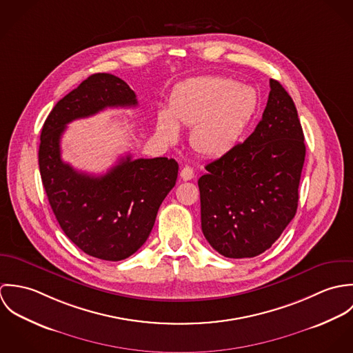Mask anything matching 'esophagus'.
Returning a JSON list of instances; mask_svg holds the SVG:
<instances>
[{"instance_id":"esophagus-1","label":"esophagus","mask_w":353,"mask_h":353,"mask_svg":"<svg viewBox=\"0 0 353 353\" xmlns=\"http://www.w3.org/2000/svg\"><path fill=\"white\" fill-rule=\"evenodd\" d=\"M181 178L183 181H190L194 178V171L190 165H185L182 170H181Z\"/></svg>"}]
</instances>
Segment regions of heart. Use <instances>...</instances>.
Here are the masks:
<instances>
[{"label":"heart","mask_w":353,"mask_h":353,"mask_svg":"<svg viewBox=\"0 0 353 353\" xmlns=\"http://www.w3.org/2000/svg\"><path fill=\"white\" fill-rule=\"evenodd\" d=\"M258 107L256 91L221 76L182 83L170 99V111L157 115V132L167 143L179 137L176 122L192 126V145L206 156L231 151L243 137Z\"/></svg>","instance_id":"b5f03b06"}]
</instances>
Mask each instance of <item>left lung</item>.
<instances>
[{"label":"left lung","mask_w":353,"mask_h":353,"mask_svg":"<svg viewBox=\"0 0 353 353\" xmlns=\"http://www.w3.org/2000/svg\"><path fill=\"white\" fill-rule=\"evenodd\" d=\"M262 119L245 143L205 165L201 228L228 258L268 250L295 217L305 145L292 98L270 79Z\"/></svg>","instance_id":"obj_1"}]
</instances>
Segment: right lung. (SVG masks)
<instances>
[{
	"instance_id": "add662e5",
	"label": "right lung",
	"mask_w": 353,
	"mask_h": 353,
	"mask_svg": "<svg viewBox=\"0 0 353 353\" xmlns=\"http://www.w3.org/2000/svg\"><path fill=\"white\" fill-rule=\"evenodd\" d=\"M134 105L136 94L123 80L95 73L54 105L41 133L39 171L51 209L80 250L104 261L125 259L145 243L161 202L175 186L178 163L128 154L95 176L65 163L59 143L74 119L107 107Z\"/></svg>"
}]
</instances>
